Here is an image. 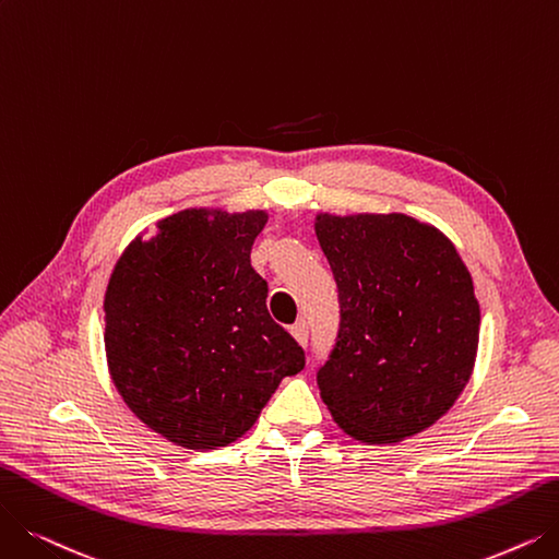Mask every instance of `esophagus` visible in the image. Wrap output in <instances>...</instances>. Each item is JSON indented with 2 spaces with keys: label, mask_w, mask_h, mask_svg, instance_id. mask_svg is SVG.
Listing matches in <instances>:
<instances>
[{
  "label": "esophagus",
  "mask_w": 559,
  "mask_h": 559,
  "mask_svg": "<svg viewBox=\"0 0 559 559\" xmlns=\"http://www.w3.org/2000/svg\"><path fill=\"white\" fill-rule=\"evenodd\" d=\"M292 334L296 337V342L298 344H302V346H307L309 344V325H307V321H298V323H294V328H292Z\"/></svg>",
  "instance_id": "34e87169"
}]
</instances>
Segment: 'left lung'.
I'll return each instance as SVG.
<instances>
[{"mask_svg":"<svg viewBox=\"0 0 559 559\" xmlns=\"http://www.w3.org/2000/svg\"><path fill=\"white\" fill-rule=\"evenodd\" d=\"M340 298V328L317 371L334 421L362 442L419 433L471 378L479 302L454 245L392 215L317 217Z\"/></svg>","mask_w":559,"mask_h":559,"instance_id":"obj_1","label":"left lung"}]
</instances>
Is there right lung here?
Instances as JSON below:
<instances>
[{"mask_svg": "<svg viewBox=\"0 0 559 559\" xmlns=\"http://www.w3.org/2000/svg\"><path fill=\"white\" fill-rule=\"evenodd\" d=\"M267 215L183 211L135 240L105 294L111 381L148 429L188 450L248 431L305 350L267 314L250 263Z\"/></svg>", "mask_w": 559, "mask_h": 559, "instance_id": "1", "label": "right lung"}]
</instances>
